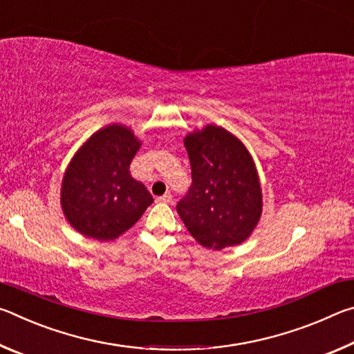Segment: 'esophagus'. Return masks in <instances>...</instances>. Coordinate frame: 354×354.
<instances>
[{"instance_id": "34e87169", "label": "esophagus", "mask_w": 354, "mask_h": 354, "mask_svg": "<svg viewBox=\"0 0 354 354\" xmlns=\"http://www.w3.org/2000/svg\"><path fill=\"white\" fill-rule=\"evenodd\" d=\"M171 200H173L171 194H164L162 196H158V198H156L158 203H171Z\"/></svg>"}]
</instances>
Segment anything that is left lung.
<instances>
[{"instance_id":"obj_1","label":"left lung","mask_w":354,"mask_h":354,"mask_svg":"<svg viewBox=\"0 0 354 354\" xmlns=\"http://www.w3.org/2000/svg\"><path fill=\"white\" fill-rule=\"evenodd\" d=\"M192 185L176 211L196 242L223 250L247 241L262 214L254 160L234 134L215 124L185 136Z\"/></svg>"}]
</instances>
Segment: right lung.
Returning <instances> with one entry per match:
<instances>
[{"label":"right lung","instance_id":"obj_1","mask_svg":"<svg viewBox=\"0 0 354 354\" xmlns=\"http://www.w3.org/2000/svg\"><path fill=\"white\" fill-rule=\"evenodd\" d=\"M140 145L133 131L113 123L92 134L73 156L62 179L61 205L82 236L113 241L153 203L145 185L129 173Z\"/></svg>","mask_w":354,"mask_h":354}]
</instances>
